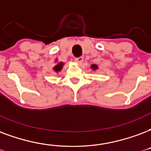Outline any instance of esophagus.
<instances>
[{
    "instance_id": "34e87169",
    "label": "esophagus",
    "mask_w": 151,
    "mask_h": 151,
    "mask_svg": "<svg viewBox=\"0 0 151 151\" xmlns=\"http://www.w3.org/2000/svg\"><path fill=\"white\" fill-rule=\"evenodd\" d=\"M74 61H75L76 63H78V64H79V65H81V63H83L84 61V58L82 57H79V58H74Z\"/></svg>"
}]
</instances>
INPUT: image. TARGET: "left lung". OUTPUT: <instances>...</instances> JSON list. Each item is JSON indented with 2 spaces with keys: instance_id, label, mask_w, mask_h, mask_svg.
Returning <instances> with one entry per match:
<instances>
[{
  "instance_id": "obj_1",
  "label": "left lung",
  "mask_w": 151,
  "mask_h": 151,
  "mask_svg": "<svg viewBox=\"0 0 151 151\" xmlns=\"http://www.w3.org/2000/svg\"><path fill=\"white\" fill-rule=\"evenodd\" d=\"M91 69H92L93 70H96L98 69V66H97L96 65H95V64H93V65H91Z\"/></svg>"
}]
</instances>
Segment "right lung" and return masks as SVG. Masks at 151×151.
<instances>
[{
  "mask_svg": "<svg viewBox=\"0 0 151 151\" xmlns=\"http://www.w3.org/2000/svg\"><path fill=\"white\" fill-rule=\"evenodd\" d=\"M63 65H64V63L63 62H60V63H58V64H56V65H55L54 67H53V70L56 73H58L59 71L62 70V69L63 67Z\"/></svg>",
  "mask_w": 151,
  "mask_h": 151,
  "instance_id": "obj_1",
  "label": "right lung"
}]
</instances>
